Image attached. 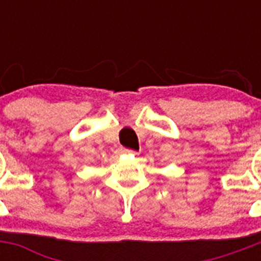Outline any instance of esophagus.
I'll return each mask as SVG.
<instances>
[{
  "label": "esophagus",
  "mask_w": 261,
  "mask_h": 261,
  "mask_svg": "<svg viewBox=\"0 0 261 261\" xmlns=\"http://www.w3.org/2000/svg\"><path fill=\"white\" fill-rule=\"evenodd\" d=\"M124 153H132V154H136V151H133V150H128V149H124Z\"/></svg>",
  "instance_id": "1"
}]
</instances>
